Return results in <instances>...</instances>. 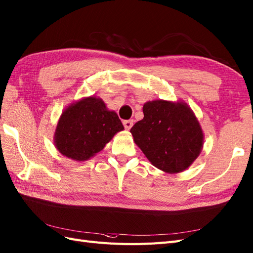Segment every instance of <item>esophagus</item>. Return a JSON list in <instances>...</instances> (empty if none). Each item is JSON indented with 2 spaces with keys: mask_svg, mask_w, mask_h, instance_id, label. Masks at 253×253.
<instances>
[{
  "mask_svg": "<svg viewBox=\"0 0 253 253\" xmlns=\"http://www.w3.org/2000/svg\"><path fill=\"white\" fill-rule=\"evenodd\" d=\"M133 124H134L133 120H126V121H124L125 128L128 131V129H131V127L133 126Z\"/></svg>",
  "mask_w": 253,
  "mask_h": 253,
  "instance_id": "obj_1",
  "label": "esophagus"
}]
</instances>
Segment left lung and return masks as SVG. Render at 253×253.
Masks as SVG:
<instances>
[{
    "label": "left lung",
    "instance_id": "1",
    "mask_svg": "<svg viewBox=\"0 0 253 253\" xmlns=\"http://www.w3.org/2000/svg\"><path fill=\"white\" fill-rule=\"evenodd\" d=\"M143 119L131 128L132 136L149 162L175 174L187 170L200 156L204 133L194 112L185 102L163 100L143 104Z\"/></svg>",
    "mask_w": 253,
    "mask_h": 253
}]
</instances>
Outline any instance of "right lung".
<instances>
[{
	"label": "right lung",
	"mask_w": 253,
	"mask_h": 253,
	"mask_svg": "<svg viewBox=\"0 0 253 253\" xmlns=\"http://www.w3.org/2000/svg\"><path fill=\"white\" fill-rule=\"evenodd\" d=\"M124 129L116 112L106 108L101 98L84 97L61 114L53 142L63 156L75 162H85Z\"/></svg>",
	"instance_id": "obj_1"
}]
</instances>
